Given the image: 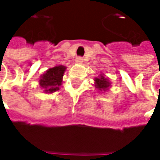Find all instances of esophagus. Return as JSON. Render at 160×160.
Wrapping results in <instances>:
<instances>
[{"mask_svg": "<svg viewBox=\"0 0 160 160\" xmlns=\"http://www.w3.org/2000/svg\"><path fill=\"white\" fill-rule=\"evenodd\" d=\"M76 62L77 63H79V64H81V63H83V58L82 57H77L76 58Z\"/></svg>", "mask_w": 160, "mask_h": 160, "instance_id": "34e87169", "label": "esophagus"}]
</instances>
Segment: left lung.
Masks as SVG:
<instances>
[{"instance_id": "left-lung-1", "label": "left lung", "mask_w": 160, "mask_h": 160, "mask_svg": "<svg viewBox=\"0 0 160 160\" xmlns=\"http://www.w3.org/2000/svg\"><path fill=\"white\" fill-rule=\"evenodd\" d=\"M94 85L99 92H105L111 87V83L103 73H101L99 77L94 78Z\"/></svg>"}]
</instances>
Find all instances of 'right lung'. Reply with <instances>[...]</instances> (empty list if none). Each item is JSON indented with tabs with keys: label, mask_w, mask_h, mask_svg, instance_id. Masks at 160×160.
Here are the masks:
<instances>
[{
	"label": "right lung",
	"mask_w": 160,
	"mask_h": 160,
	"mask_svg": "<svg viewBox=\"0 0 160 160\" xmlns=\"http://www.w3.org/2000/svg\"><path fill=\"white\" fill-rule=\"evenodd\" d=\"M66 69L67 68L65 66L58 65L49 68L44 74L41 75L39 84L41 88L43 89L44 93H53L59 90Z\"/></svg>",
	"instance_id": "1"
}]
</instances>
